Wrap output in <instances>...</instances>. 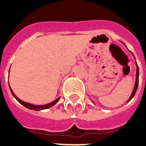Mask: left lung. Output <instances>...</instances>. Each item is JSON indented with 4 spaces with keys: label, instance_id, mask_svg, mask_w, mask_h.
Segmentation results:
<instances>
[{
    "label": "left lung",
    "instance_id": "obj_1",
    "mask_svg": "<svg viewBox=\"0 0 146 146\" xmlns=\"http://www.w3.org/2000/svg\"><path fill=\"white\" fill-rule=\"evenodd\" d=\"M136 64V82H135V86H134L133 91V92H132L131 96H130L129 99H128V102H129V101H130V100H131L132 98L134 97V96H135V94H136V90H137V88H138V85H139V66H138V65H137V64Z\"/></svg>",
    "mask_w": 146,
    "mask_h": 146
}]
</instances>
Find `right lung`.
<instances>
[{
	"mask_svg": "<svg viewBox=\"0 0 146 146\" xmlns=\"http://www.w3.org/2000/svg\"><path fill=\"white\" fill-rule=\"evenodd\" d=\"M10 92H11V93H12V95L13 96V97H14L15 98H16V99H17L19 103H20V104H23V106H25L26 108H27L31 109V110H34V111H41V110L49 108H50V107L54 106V104H56V103H57L60 99V98H57L56 100H54V102H50V103H49V104H44V105H34V104H29V103H27V102H23V101H21L20 99H19L17 96H15V94L13 93V92L12 91V89H10Z\"/></svg>",
	"mask_w": 146,
	"mask_h": 146,
	"instance_id": "1",
	"label": "right lung"
}]
</instances>
